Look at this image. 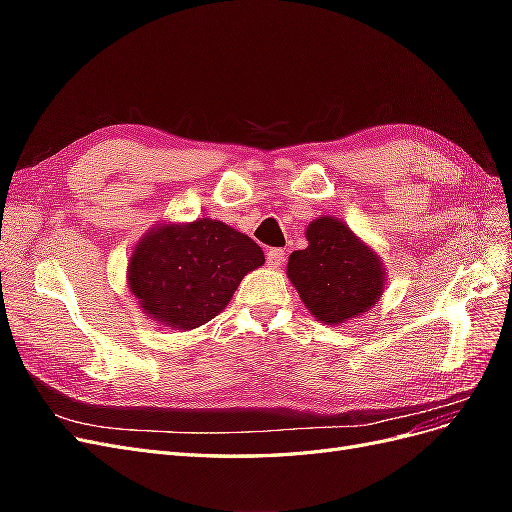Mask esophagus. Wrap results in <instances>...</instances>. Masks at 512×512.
<instances>
[{
	"label": "esophagus",
	"instance_id": "1",
	"mask_svg": "<svg viewBox=\"0 0 512 512\" xmlns=\"http://www.w3.org/2000/svg\"><path fill=\"white\" fill-rule=\"evenodd\" d=\"M284 260H286L284 250H277V247H273V250L267 252V262H269V267H273V269H280L284 265Z\"/></svg>",
	"mask_w": 512,
	"mask_h": 512
}]
</instances>
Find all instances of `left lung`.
Instances as JSON below:
<instances>
[{"label":"left lung","instance_id":"obj_1","mask_svg":"<svg viewBox=\"0 0 512 512\" xmlns=\"http://www.w3.org/2000/svg\"><path fill=\"white\" fill-rule=\"evenodd\" d=\"M305 239V250L290 254L286 275L316 320L335 327L380 301L384 262L346 222L322 215L309 222Z\"/></svg>","mask_w":512,"mask_h":512}]
</instances>
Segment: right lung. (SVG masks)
I'll return each mask as SVG.
<instances>
[{"label":"right lung","instance_id":"right-lung-1","mask_svg":"<svg viewBox=\"0 0 512 512\" xmlns=\"http://www.w3.org/2000/svg\"><path fill=\"white\" fill-rule=\"evenodd\" d=\"M262 265L260 245L220 220L164 222L134 245L128 288L151 320L190 331L224 312L243 277Z\"/></svg>","mask_w":512,"mask_h":512}]
</instances>
